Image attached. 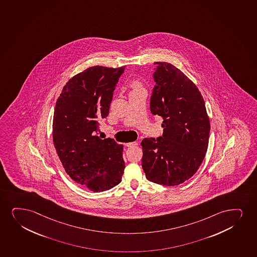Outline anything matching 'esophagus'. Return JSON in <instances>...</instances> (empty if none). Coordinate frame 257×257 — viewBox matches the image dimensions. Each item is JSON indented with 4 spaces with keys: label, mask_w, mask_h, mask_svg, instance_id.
Masks as SVG:
<instances>
[{
    "label": "esophagus",
    "mask_w": 257,
    "mask_h": 257,
    "mask_svg": "<svg viewBox=\"0 0 257 257\" xmlns=\"http://www.w3.org/2000/svg\"><path fill=\"white\" fill-rule=\"evenodd\" d=\"M138 146V143L137 142H129L125 144V146L127 147H133V146Z\"/></svg>",
    "instance_id": "esophagus-1"
}]
</instances>
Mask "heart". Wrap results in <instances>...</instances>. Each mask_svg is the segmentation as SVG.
<instances>
[{
	"label": "heart",
	"mask_w": 257,
	"mask_h": 257,
	"mask_svg": "<svg viewBox=\"0 0 257 257\" xmlns=\"http://www.w3.org/2000/svg\"><path fill=\"white\" fill-rule=\"evenodd\" d=\"M129 87L132 89V92L142 90L143 84L140 79H133L129 82Z\"/></svg>",
	"instance_id": "heart-1"
}]
</instances>
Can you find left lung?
I'll return each mask as SVG.
<instances>
[{
	"label": "left lung",
	"mask_w": 257,
	"mask_h": 257,
	"mask_svg": "<svg viewBox=\"0 0 257 257\" xmlns=\"http://www.w3.org/2000/svg\"><path fill=\"white\" fill-rule=\"evenodd\" d=\"M151 111L164 118L163 136L144 139L142 167L156 184L176 186L193 176L206 155L209 117L203 96L182 71L155 62Z\"/></svg>",
	"instance_id": "left-lung-1"
}]
</instances>
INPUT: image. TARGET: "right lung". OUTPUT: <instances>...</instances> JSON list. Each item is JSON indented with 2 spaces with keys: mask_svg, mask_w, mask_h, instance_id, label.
I'll return each mask as SVG.
<instances>
[{
  "mask_svg": "<svg viewBox=\"0 0 257 257\" xmlns=\"http://www.w3.org/2000/svg\"><path fill=\"white\" fill-rule=\"evenodd\" d=\"M124 67L84 70L65 85L54 108L53 140L59 159L70 178L93 192L114 187L124 173V146L94 133L98 119L109 114Z\"/></svg>",
  "mask_w": 257,
  "mask_h": 257,
  "instance_id": "1",
  "label": "right lung"
}]
</instances>
